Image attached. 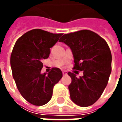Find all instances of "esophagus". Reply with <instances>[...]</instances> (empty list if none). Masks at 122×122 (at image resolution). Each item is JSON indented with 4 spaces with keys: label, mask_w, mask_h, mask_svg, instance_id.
I'll use <instances>...</instances> for the list:
<instances>
[{
    "label": "esophagus",
    "mask_w": 122,
    "mask_h": 122,
    "mask_svg": "<svg viewBox=\"0 0 122 122\" xmlns=\"http://www.w3.org/2000/svg\"><path fill=\"white\" fill-rule=\"evenodd\" d=\"M63 74L64 75L67 74V71H63Z\"/></svg>",
    "instance_id": "obj_1"
}]
</instances>
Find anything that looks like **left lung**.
Instances as JSON below:
<instances>
[{"mask_svg": "<svg viewBox=\"0 0 122 122\" xmlns=\"http://www.w3.org/2000/svg\"><path fill=\"white\" fill-rule=\"evenodd\" d=\"M59 42L69 46L74 56L73 69L83 71L77 78L69 72L72 79L69 86L71 99L78 106L94 104L107 86L112 71V54L105 39L90 30L65 34Z\"/></svg>", "mask_w": 122, "mask_h": 122, "instance_id": "obj_1", "label": "left lung"}]
</instances>
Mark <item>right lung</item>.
<instances>
[{"label":"right lung","instance_id":"right-lung-1","mask_svg":"<svg viewBox=\"0 0 122 122\" xmlns=\"http://www.w3.org/2000/svg\"><path fill=\"white\" fill-rule=\"evenodd\" d=\"M62 34L42 29H32L20 37L15 44L10 57L12 75L19 92L30 104L42 106L50 101L54 86L63 73L59 68L41 74L42 61L48 58L50 48Z\"/></svg>","mask_w":122,"mask_h":122}]
</instances>
